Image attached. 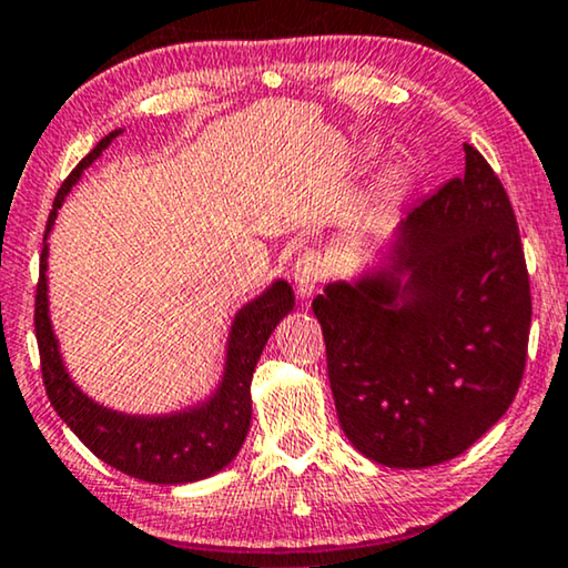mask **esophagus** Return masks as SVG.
Here are the masks:
<instances>
[{"label":"esophagus","mask_w":568,"mask_h":568,"mask_svg":"<svg viewBox=\"0 0 568 568\" xmlns=\"http://www.w3.org/2000/svg\"><path fill=\"white\" fill-rule=\"evenodd\" d=\"M327 276L325 261L317 256V253H302V256L294 261V284H297L300 297H310L315 292V286Z\"/></svg>","instance_id":"34e87169"}]
</instances>
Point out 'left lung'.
<instances>
[{"mask_svg":"<svg viewBox=\"0 0 568 568\" xmlns=\"http://www.w3.org/2000/svg\"><path fill=\"white\" fill-rule=\"evenodd\" d=\"M466 171L409 212L394 268L312 302L343 433L366 458L425 468L474 446L513 405L530 335V276L499 176ZM402 270L410 278L396 301Z\"/></svg>","mask_w":568,"mask_h":568,"instance_id":"obj_1","label":"left lung"}]
</instances>
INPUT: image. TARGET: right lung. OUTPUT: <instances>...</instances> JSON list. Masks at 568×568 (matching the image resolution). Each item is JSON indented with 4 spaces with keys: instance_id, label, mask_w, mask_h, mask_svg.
I'll return each mask as SVG.
<instances>
[{
    "instance_id": "add662e5",
    "label": "right lung",
    "mask_w": 568,
    "mask_h": 568,
    "mask_svg": "<svg viewBox=\"0 0 568 568\" xmlns=\"http://www.w3.org/2000/svg\"><path fill=\"white\" fill-rule=\"evenodd\" d=\"M120 130L104 135L77 169L65 176L53 210L48 215L45 235L55 220L63 196L79 182L84 171L100 153L118 138ZM48 245L40 253V276L36 286V338L40 351V374L45 394L61 420L77 433V438L104 464L135 479L153 484H186L212 476L233 462L251 427V379L256 372L261 351L286 312L294 307V292L286 282H276L266 294L235 315L233 333L227 341V368L215 397L207 405L179 415L133 417L112 413L94 405L81 394L61 364L59 343L53 338L48 317V284H45Z\"/></svg>"
}]
</instances>
